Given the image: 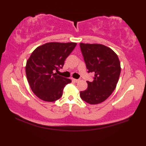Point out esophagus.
<instances>
[{
    "label": "esophagus",
    "mask_w": 146,
    "mask_h": 146,
    "mask_svg": "<svg viewBox=\"0 0 146 146\" xmlns=\"http://www.w3.org/2000/svg\"><path fill=\"white\" fill-rule=\"evenodd\" d=\"M72 80L73 81V82H78L79 81H80V80H79V79H75V78H72Z\"/></svg>",
    "instance_id": "34e87169"
}]
</instances>
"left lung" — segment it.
Segmentation results:
<instances>
[{
    "mask_svg": "<svg viewBox=\"0 0 146 146\" xmlns=\"http://www.w3.org/2000/svg\"><path fill=\"white\" fill-rule=\"evenodd\" d=\"M88 73H93V82L80 91L82 99L90 104H97L111 95L119 79L121 68L117 54L103 44L80 43Z\"/></svg>",
    "mask_w": 146,
    "mask_h": 146,
    "instance_id": "obj_1",
    "label": "left lung"
}]
</instances>
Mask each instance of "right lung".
I'll return each instance as SVG.
<instances>
[{"label":"right lung","mask_w":146,"mask_h":146,"mask_svg":"<svg viewBox=\"0 0 146 146\" xmlns=\"http://www.w3.org/2000/svg\"><path fill=\"white\" fill-rule=\"evenodd\" d=\"M76 45L75 42H48L32 52L27 60L26 73L32 91L40 99L46 102L59 99L64 87L71 82L54 72L63 67Z\"/></svg>","instance_id":"add662e5"}]
</instances>
